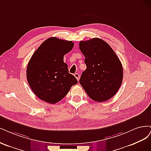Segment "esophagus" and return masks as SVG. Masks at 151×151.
Segmentation results:
<instances>
[{
    "mask_svg": "<svg viewBox=\"0 0 151 151\" xmlns=\"http://www.w3.org/2000/svg\"><path fill=\"white\" fill-rule=\"evenodd\" d=\"M75 76L76 78L77 79V80H79V79H80V75L78 73H75Z\"/></svg>",
    "mask_w": 151,
    "mask_h": 151,
    "instance_id": "obj_1",
    "label": "esophagus"
}]
</instances>
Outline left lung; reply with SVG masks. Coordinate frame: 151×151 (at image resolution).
Returning a JSON list of instances; mask_svg holds the SVG:
<instances>
[{"label": "left lung", "instance_id": "obj_1", "mask_svg": "<svg viewBox=\"0 0 151 151\" xmlns=\"http://www.w3.org/2000/svg\"><path fill=\"white\" fill-rule=\"evenodd\" d=\"M79 46L86 65L80 77V85L94 101L109 100L122 82L123 68L118 56L109 44L100 38L81 41Z\"/></svg>", "mask_w": 151, "mask_h": 151}]
</instances>
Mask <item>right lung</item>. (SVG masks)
<instances>
[{
    "instance_id": "add662e5",
    "label": "right lung",
    "mask_w": 151,
    "mask_h": 151,
    "mask_svg": "<svg viewBox=\"0 0 151 151\" xmlns=\"http://www.w3.org/2000/svg\"><path fill=\"white\" fill-rule=\"evenodd\" d=\"M73 46L72 41L52 37L44 41L32 56L27 66V80L39 99L55 104L77 84L76 78L69 73L63 61Z\"/></svg>"
}]
</instances>
